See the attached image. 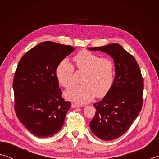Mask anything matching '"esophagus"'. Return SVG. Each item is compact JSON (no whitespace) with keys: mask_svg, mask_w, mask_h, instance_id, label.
I'll return each mask as SVG.
<instances>
[{"mask_svg":"<svg viewBox=\"0 0 159 159\" xmlns=\"http://www.w3.org/2000/svg\"><path fill=\"white\" fill-rule=\"evenodd\" d=\"M71 107H72V108L76 109V108H79V107H80V105H78V104H71Z\"/></svg>","mask_w":159,"mask_h":159,"instance_id":"34e87169","label":"esophagus"}]
</instances>
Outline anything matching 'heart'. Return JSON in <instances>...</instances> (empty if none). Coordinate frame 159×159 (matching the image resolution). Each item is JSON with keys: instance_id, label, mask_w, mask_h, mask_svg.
<instances>
[{"instance_id": "b5f03b06", "label": "heart", "mask_w": 159, "mask_h": 159, "mask_svg": "<svg viewBox=\"0 0 159 159\" xmlns=\"http://www.w3.org/2000/svg\"><path fill=\"white\" fill-rule=\"evenodd\" d=\"M76 68L85 72L81 85L72 86L64 93L65 98L77 104L90 102L95 95L102 98L110 92L114 83L115 64L108 57H102L83 50L74 57ZM74 66L66 60L61 61L56 68V76L61 85L69 88L74 83Z\"/></svg>"}]
</instances>
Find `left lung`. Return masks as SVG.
<instances>
[{
  "mask_svg": "<svg viewBox=\"0 0 159 159\" xmlns=\"http://www.w3.org/2000/svg\"><path fill=\"white\" fill-rule=\"evenodd\" d=\"M102 51L114 59L116 75L110 92L93 105L96 112L90 123L91 131L103 140L123 135L138 117L142 107L144 83L135 59L118 43L88 48Z\"/></svg>",
  "mask_w": 159,
  "mask_h": 159,
  "instance_id": "8db88e82",
  "label": "left lung"
}]
</instances>
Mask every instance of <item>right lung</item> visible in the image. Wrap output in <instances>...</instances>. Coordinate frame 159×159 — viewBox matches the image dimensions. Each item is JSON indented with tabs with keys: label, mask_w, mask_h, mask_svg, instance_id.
<instances>
[{
	"label": "right lung",
	"mask_w": 159,
	"mask_h": 159,
	"mask_svg": "<svg viewBox=\"0 0 159 159\" xmlns=\"http://www.w3.org/2000/svg\"><path fill=\"white\" fill-rule=\"evenodd\" d=\"M74 50L71 45L45 41L19 61L12 84L15 113L22 125L39 138L58 133L71 107V102L61 97L55 71Z\"/></svg>",
	"instance_id": "right-lung-1"
}]
</instances>
